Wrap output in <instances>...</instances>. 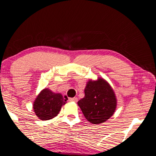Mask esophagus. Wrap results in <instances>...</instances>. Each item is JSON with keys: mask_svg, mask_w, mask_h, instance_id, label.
Returning <instances> with one entry per match:
<instances>
[{"mask_svg": "<svg viewBox=\"0 0 156 156\" xmlns=\"http://www.w3.org/2000/svg\"><path fill=\"white\" fill-rule=\"evenodd\" d=\"M69 101L77 102V101H78V98H69Z\"/></svg>", "mask_w": 156, "mask_h": 156, "instance_id": "esophagus-1", "label": "esophagus"}]
</instances>
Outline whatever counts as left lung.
Segmentation results:
<instances>
[{
    "label": "left lung",
    "instance_id": "left-lung-1",
    "mask_svg": "<svg viewBox=\"0 0 156 156\" xmlns=\"http://www.w3.org/2000/svg\"><path fill=\"white\" fill-rule=\"evenodd\" d=\"M85 96L78 102L84 117L92 124L107 121L117 108V98L112 87L103 78L89 80L85 89Z\"/></svg>",
    "mask_w": 156,
    "mask_h": 156
}]
</instances>
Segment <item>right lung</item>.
I'll return each mask as SVG.
<instances>
[{
	"label": "right lung",
	"mask_w": 156,
	"mask_h": 156,
	"mask_svg": "<svg viewBox=\"0 0 156 156\" xmlns=\"http://www.w3.org/2000/svg\"><path fill=\"white\" fill-rule=\"evenodd\" d=\"M60 93H54L44 89L37 97L33 104L35 114L41 120H49L58 115L62 105L67 103Z\"/></svg>",
	"instance_id": "1"
}]
</instances>
